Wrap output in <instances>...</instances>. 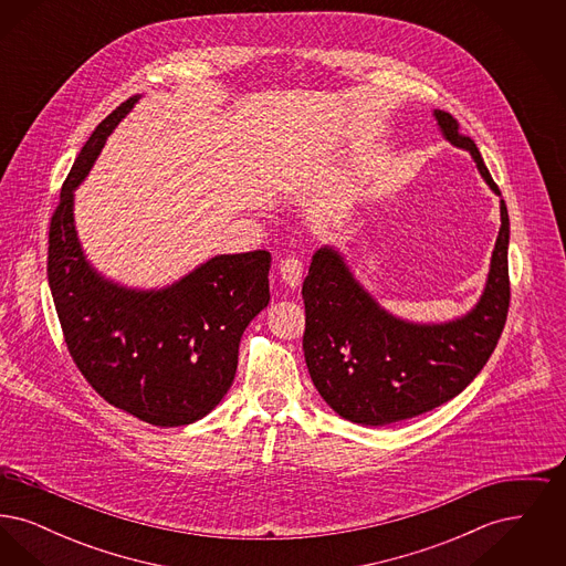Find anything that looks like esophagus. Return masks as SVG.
I'll return each instance as SVG.
<instances>
[{"label": "esophagus", "mask_w": 566, "mask_h": 566, "mask_svg": "<svg viewBox=\"0 0 566 566\" xmlns=\"http://www.w3.org/2000/svg\"><path fill=\"white\" fill-rule=\"evenodd\" d=\"M303 270H305V265H303V261H301L298 256H286V259L280 263V275H282V280H284L291 289H295V286L301 284Z\"/></svg>", "instance_id": "obj_1"}]
</instances>
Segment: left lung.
I'll return each mask as SVG.
<instances>
[{
    "mask_svg": "<svg viewBox=\"0 0 566 566\" xmlns=\"http://www.w3.org/2000/svg\"><path fill=\"white\" fill-rule=\"evenodd\" d=\"M443 135L471 153L496 195L484 159L457 118L434 109ZM510 216L501 199V229L485 291L454 323L413 324L384 312L352 277L333 248H321L303 282V352L314 386L342 418L381 427L448 403L484 369L510 312Z\"/></svg>",
    "mask_w": 566,
    "mask_h": 566,
    "instance_id": "1",
    "label": "left lung"
}]
</instances>
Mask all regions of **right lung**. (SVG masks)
I'll return each instance as SVG.
<instances>
[{"label": "right lung", "instance_id": "obj_1", "mask_svg": "<svg viewBox=\"0 0 566 566\" xmlns=\"http://www.w3.org/2000/svg\"><path fill=\"white\" fill-rule=\"evenodd\" d=\"M135 102L97 125L63 182L49 231V284L65 346L93 390L148 424L185 427L231 388L243 331L270 303L271 254H220L150 293L116 286L88 268L74 189Z\"/></svg>", "mask_w": 566, "mask_h": 566}]
</instances>
